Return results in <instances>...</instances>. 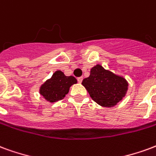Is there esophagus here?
<instances>
[{
    "mask_svg": "<svg viewBox=\"0 0 156 156\" xmlns=\"http://www.w3.org/2000/svg\"><path fill=\"white\" fill-rule=\"evenodd\" d=\"M77 80H78V82L79 83H81L83 80V77H79V78H77Z\"/></svg>",
    "mask_w": 156,
    "mask_h": 156,
    "instance_id": "1",
    "label": "esophagus"
}]
</instances>
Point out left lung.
I'll use <instances>...</instances> for the list:
<instances>
[{
    "mask_svg": "<svg viewBox=\"0 0 156 156\" xmlns=\"http://www.w3.org/2000/svg\"><path fill=\"white\" fill-rule=\"evenodd\" d=\"M81 84L92 100L103 107L115 106L128 90V82L124 77L105 70L101 65L92 67L90 76L83 80Z\"/></svg>",
    "mask_w": 156,
    "mask_h": 156,
    "instance_id": "1",
    "label": "left lung"
}]
</instances>
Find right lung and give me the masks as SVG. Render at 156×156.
Listing matches in <instances>:
<instances>
[{
	"mask_svg": "<svg viewBox=\"0 0 156 156\" xmlns=\"http://www.w3.org/2000/svg\"><path fill=\"white\" fill-rule=\"evenodd\" d=\"M76 83V79L74 76H66L61 70H56L50 79L41 85L40 94L47 101L53 103L64 99L70 86Z\"/></svg>",
	"mask_w": 156,
	"mask_h": 156,
	"instance_id": "obj_1",
	"label": "right lung"
}]
</instances>
